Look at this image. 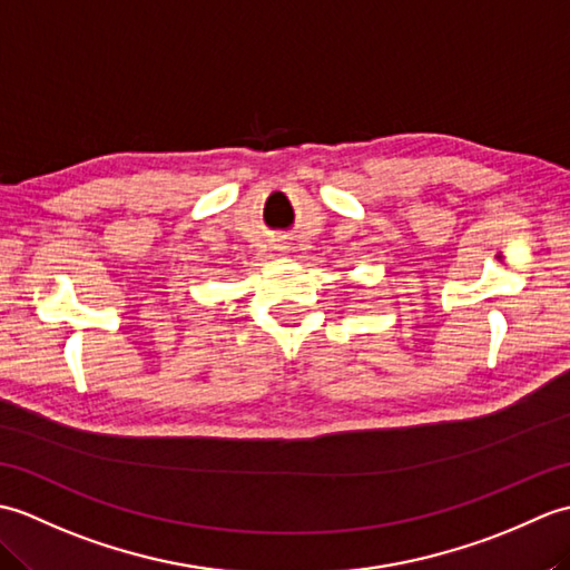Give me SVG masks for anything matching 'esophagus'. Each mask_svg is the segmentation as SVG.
Here are the masks:
<instances>
[{
    "instance_id": "obj_1",
    "label": "esophagus",
    "mask_w": 570,
    "mask_h": 570,
    "mask_svg": "<svg viewBox=\"0 0 570 570\" xmlns=\"http://www.w3.org/2000/svg\"><path fill=\"white\" fill-rule=\"evenodd\" d=\"M276 249H286V247H284V242H278V239H276Z\"/></svg>"
}]
</instances>
